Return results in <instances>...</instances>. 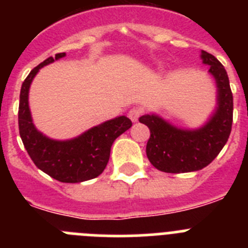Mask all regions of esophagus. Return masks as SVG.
<instances>
[{
	"instance_id": "34e87169",
	"label": "esophagus",
	"mask_w": 248,
	"mask_h": 248,
	"mask_svg": "<svg viewBox=\"0 0 248 248\" xmlns=\"http://www.w3.org/2000/svg\"><path fill=\"white\" fill-rule=\"evenodd\" d=\"M141 111H143V110H141L140 108H133V109H130V110H129L128 117L130 118L131 122L135 123V122H138L139 117L141 115Z\"/></svg>"
}]
</instances>
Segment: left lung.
Wrapping results in <instances>:
<instances>
[{
	"instance_id": "left-lung-1",
	"label": "left lung",
	"mask_w": 248,
	"mask_h": 248,
	"mask_svg": "<svg viewBox=\"0 0 248 248\" xmlns=\"http://www.w3.org/2000/svg\"><path fill=\"white\" fill-rule=\"evenodd\" d=\"M203 64L217 87V105L209 120L198 129H181L156 114H145L139 122L150 130L146 156L154 168L164 172H191L209 165L229 140L233 114V97L229 77L212 54L201 50Z\"/></svg>"
}]
</instances>
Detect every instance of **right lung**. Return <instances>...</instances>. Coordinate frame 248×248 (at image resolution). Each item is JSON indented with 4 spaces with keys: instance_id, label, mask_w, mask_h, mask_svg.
<instances>
[{
    "instance_id": "right-lung-1",
    "label": "right lung",
    "mask_w": 248,
    "mask_h": 248,
    "mask_svg": "<svg viewBox=\"0 0 248 248\" xmlns=\"http://www.w3.org/2000/svg\"><path fill=\"white\" fill-rule=\"evenodd\" d=\"M64 56L65 53H58L54 58L43 61L22 83L18 126L23 145L34 165L61 183L74 184L91 180L104 171L114 140L130 128L131 120L125 115L117 117L69 140L50 139L37 130L28 105L31 83L41 68Z\"/></svg>"
}]
</instances>
